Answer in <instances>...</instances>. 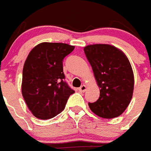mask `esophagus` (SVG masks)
<instances>
[{"label":"esophagus","mask_w":151,"mask_h":151,"mask_svg":"<svg viewBox=\"0 0 151 151\" xmlns=\"http://www.w3.org/2000/svg\"><path fill=\"white\" fill-rule=\"evenodd\" d=\"M86 86L85 85H82L81 87H79V89H78L79 91L81 93H84L85 91H86Z\"/></svg>","instance_id":"34e87169"}]
</instances>
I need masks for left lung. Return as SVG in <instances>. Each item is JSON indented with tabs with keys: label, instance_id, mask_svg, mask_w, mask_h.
Segmentation results:
<instances>
[{
	"label": "left lung",
	"instance_id": "1",
	"mask_svg": "<svg viewBox=\"0 0 151 151\" xmlns=\"http://www.w3.org/2000/svg\"><path fill=\"white\" fill-rule=\"evenodd\" d=\"M91 65L100 96L89 106L95 114L104 118L121 115L129 106L134 91V73L129 60L113 45L96 44L84 48Z\"/></svg>",
	"mask_w": 151,
	"mask_h": 151
}]
</instances>
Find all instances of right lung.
Listing matches in <instances>:
<instances>
[{"mask_svg":"<svg viewBox=\"0 0 151 151\" xmlns=\"http://www.w3.org/2000/svg\"><path fill=\"white\" fill-rule=\"evenodd\" d=\"M74 46L43 42L30 51L22 73V92L28 108L42 120L55 117L64 110L74 93L65 81L63 59Z\"/></svg>","mask_w":151,"mask_h":151,"instance_id":"1","label":"right lung"}]
</instances>
